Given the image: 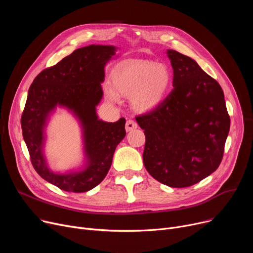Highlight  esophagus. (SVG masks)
Masks as SVG:
<instances>
[{
	"instance_id": "esophagus-1",
	"label": "esophagus",
	"mask_w": 253,
	"mask_h": 253,
	"mask_svg": "<svg viewBox=\"0 0 253 253\" xmlns=\"http://www.w3.org/2000/svg\"><path fill=\"white\" fill-rule=\"evenodd\" d=\"M137 123L135 121H133V120H128V121L126 122V125H125V128H126V131H132L137 128Z\"/></svg>"
}]
</instances>
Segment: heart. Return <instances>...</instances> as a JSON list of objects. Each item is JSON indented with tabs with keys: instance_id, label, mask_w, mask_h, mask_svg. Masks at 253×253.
<instances>
[{
	"instance_id": "obj_1",
	"label": "heart",
	"mask_w": 253,
	"mask_h": 253,
	"mask_svg": "<svg viewBox=\"0 0 253 253\" xmlns=\"http://www.w3.org/2000/svg\"><path fill=\"white\" fill-rule=\"evenodd\" d=\"M173 75L164 63L149 59H126L112 71L111 84L104 89L111 102L119 101V94L130 96L134 109L151 111L160 105L169 95Z\"/></svg>"
}]
</instances>
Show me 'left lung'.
I'll return each instance as SVG.
<instances>
[{"label": "left lung", "instance_id": "8db88e82", "mask_svg": "<svg viewBox=\"0 0 253 253\" xmlns=\"http://www.w3.org/2000/svg\"><path fill=\"white\" fill-rule=\"evenodd\" d=\"M167 55L174 88L160 105L135 119L144 130L145 169L168 187L185 188L218 168L231 120L215 80L191 57L175 50Z\"/></svg>", "mask_w": 253, "mask_h": 253}]
</instances>
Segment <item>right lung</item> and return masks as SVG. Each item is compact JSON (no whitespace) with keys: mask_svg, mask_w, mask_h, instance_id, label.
Instances as JSON below:
<instances>
[{"mask_svg":"<svg viewBox=\"0 0 253 253\" xmlns=\"http://www.w3.org/2000/svg\"><path fill=\"white\" fill-rule=\"evenodd\" d=\"M116 50L108 45L77 49L40 73L29 89L21 116L23 139L38 174L60 190L84 193L95 188L108 174L117 145L126 135L124 118L109 123L99 120L96 114V105L103 95L104 66ZM56 106L71 110L82 124L87 160L82 170L55 174L46 165L43 129Z\"/></svg>","mask_w":253,"mask_h":253,"instance_id":"add662e5","label":"right lung"}]
</instances>
